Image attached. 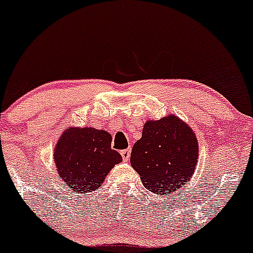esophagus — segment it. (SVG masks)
Listing matches in <instances>:
<instances>
[{
  "instance_id": "1",
  "label": "esophagus",
  "mask_w": 253,
  "mask_h": 253,
  "mask_svg": "<svg viewBox=\"0 0 253 253\" xmlns=\"http://www.w3.org/2000/svg\"><path fill=\"white\" fill-rule=\"evenodd\" d=\"M130 152H131V149L127 148V149H123V151L121 152L122 154V158H123L124 162H127L129 160V157H130Z\"/></svg>"
}]
</instances>
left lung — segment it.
I'll return each instance as SVG.
<instances>
[{
    "instance_id": "obj_1",
    "label": "left lung",
    "mask_w": 253,
    "mask_h": 253,
    "mask_svg": "<svg viewBox=\"0 0 253 253\" xmlns=\"http://www.w3.org/2000/svg\"><path fill=\"white\" fill-rule=\"evenodd\" d=\"M199 146L194 131L176 116L148 121L132 147L130 163L149 192L169 195L191 180Z\"/></svg>"
}]
</instances>
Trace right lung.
<instances>
[{
    "instance_id": "obj_1",
    "label": "right lung",
    "mask_w": 253,
    "mask_h": 253,
    "mask_svg": "<svg viewBox=\"0 0 253 253\" xmlns=\"http://www.w3.org/2000/svg\"><path fill=\"white\" fill-rule=\"evenodd\" d=\"M112 136L94 127H67L54 148L56 172L76 194L90 193L104 183L122 156L111 148Z\"/></svg>"
}]
</instances>
